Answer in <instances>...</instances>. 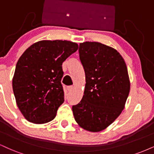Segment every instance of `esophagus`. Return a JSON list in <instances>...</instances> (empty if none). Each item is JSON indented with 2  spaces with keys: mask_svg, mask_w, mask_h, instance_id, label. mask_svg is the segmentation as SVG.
<instances>
[{
  "mask_svg": "<svg viewBox=\"0 0 154 154\" xmlns=\"http://www.w3.org/2000/svg\"><path fill=\"white\" fill-rule=\"evenodd\" d=\"M73 88H74V87L73 86H68L67 88H68V91H71L73 89Z\"/></svg>",
  "mask_w": 154,
  "mask_h": 154,
  "instance_id": "1",
  "label": "esophagus"
}]
</instances>
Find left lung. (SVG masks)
Masks as SVG:
<instances>
[{"label": "left lung", "instance_id": "1", "mask_svg": "<svg viewBox=\"0 0 154 154\" xmlns=\"http://www.w3.org/2000/svg\"><path fill=\"white\" fill-rule=\"evenodd\" d=\"M79 56L86 74L82 99L73 106L79 126L91 132L106 129L124 109L130 91L126 63L115 48L98 42L79 45Z\"/></svg>", "mask_w": 154, "mask_h": 154}]
</instances>
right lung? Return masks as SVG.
Wrapping results in <instances>:
<instances>
[{
  "label": "right lung",
  "mask_w": 154,
  "mask_h": 154,
  "mask_svg": "<svg viewBox=\"0 0 154 154\" xmlns=\"http://www.w3.org/2000/svg\"><path fill=\"white\" fill-rule=\"evenodd\" d=\"M79 48L76 43L43 40L32 44L17 62L13 90L19 110L28 121L54 120L64 102L62 63Z\"/></svg>",
  "instance_id": "right-lung-1"
}]
</instances>
